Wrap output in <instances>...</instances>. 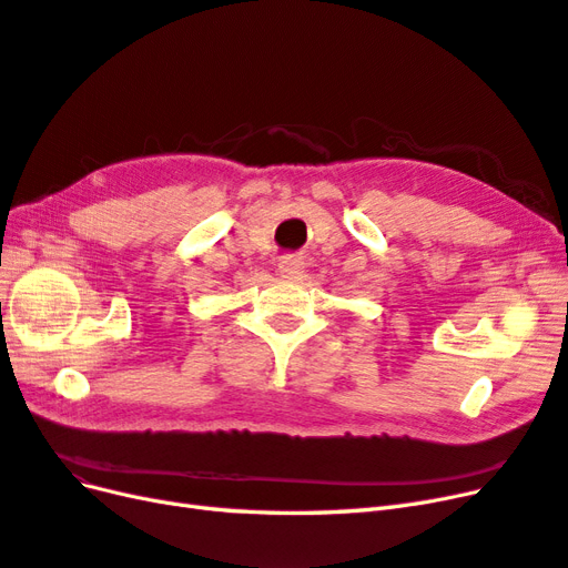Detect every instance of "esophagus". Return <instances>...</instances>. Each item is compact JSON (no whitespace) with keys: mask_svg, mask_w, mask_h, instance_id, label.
<instances>
[{"mask_svg":"<svg viewBox=\"0 0 568 568\" xmlns=\"http://www.w3.org/2000/svg\"><path fill=\"white\" fill-rule=\"evenodd\" d=\"M305 270V261L301 255H284L277 263V272L284 280H298Z\"/></svg>","mask_w":568,"mask_h":568,"instance_id":"esophagus-1","label":"esophagus"}]
</instances>
